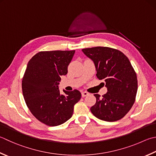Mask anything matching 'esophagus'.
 Returning <instances> with one entry per match:
<instances>
[{
  "mask_svg": "<svg viewBox=\"0 0 156 156\" xmlns=\"http://www.w3.org/2000/svg\"><path fill=\"white\" fill-rule=\"evenodd\" d=\"M88 94H89V93L86 92V91H84V92H81V96H82V97H85V96H87Z\"/></svg>",
  "mask_w": 156,
  "mask_h": 156,
  "instance_id": "esophagus-1",
  "label": "esophagus"
}]
</instances>
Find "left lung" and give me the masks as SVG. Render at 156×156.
<instances>
[{"label":"left lung","mask_w":156,"mask_h":156,"mask_svg":"<svg viewBox=\"0 0 156 156\" xmlns=\"http://www.w3.org/2000/svg\"><path fill=\"white\" fill-rule=\"evenodd\" d=\"M82 51L93 60L96 77L105 81L108 91L102 98L94 94L96 102L91 112L106 122L119 120L133 107L138 89L136 73L130 60L122 51L107 47L86 48Z\"/></svg>","instance_id":"1"}]
</instances>
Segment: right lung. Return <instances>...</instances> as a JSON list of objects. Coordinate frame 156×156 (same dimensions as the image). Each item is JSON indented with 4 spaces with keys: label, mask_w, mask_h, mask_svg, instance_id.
<instances>
[{
    "label": "right lung",
    "mask_w": 156,
    "mask_h": 156,
    "mask_svg": "<svg viewBox=\"0 0 156 156\" xmlns=\"http://www.w3.org/2000/svg\"><path fill=\"white\" fill-rule=\"evenodd\" d=\"M75 50L45 51L35 54L28 62L22 83L23 98L31 113L43 124L56 126L72 117L74 105L81 99L77 90L58 88L60 76L68 73Z\"/></svg>",
    "instance_id": "obj_1"
}]
</instances>
